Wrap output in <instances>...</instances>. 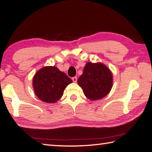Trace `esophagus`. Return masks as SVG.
<instances>
[{
	"label": "esophagus",
	"mask_w": 152,
	"mask_h": 152,
	"mask_svg": "<svg viewBox=\"0 0 152 152\" xmlns=\"http://www.w3.org/2000/svg\"><path fill=\"white\" fill-rule=\"evenodd\" d=\"M72 81H73V82H77V77H73V78H72Z\"/></svg>",
	"instance_id": "obj_1"
}]
</instances>
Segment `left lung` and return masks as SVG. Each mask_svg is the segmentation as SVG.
<instances>
[{
	"label": "left lung",
	"instance_id": "8db88e82",
	"mask_svg": "<svg viewBox=\"0 0 152 152\" xmlns=\"http://www.w3.org/2000/svg\"><path fill=\"white\" fill-rule=\"evenodd\" d=\"M86 96L91 101L107 95L112 88V74L108 68L101 63H87L83 74L78 80Z\"/></svg>",
	"mask_w": 152,
	"mask_h": 152
}]
</instances>
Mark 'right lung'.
Listing matches in <instances>:
<instances>
[{
    "mask_svg": "<svg viewBox=\"0 0 152 152\" xmlns=\"http://www.w3.org/2000/svg\"><path fill=\"white\" fill-rule=\"evenodd\" d=\"M72 82L65 73L56 66H45L34 74L33 86L35 94L42 101L54 103L63 95L66 87Z\"/></svg>",
    "mask_w": 152,
    "mask_h": 152,
    "instance_id": "1",
    "label": "right lung"
}]
</instances>
